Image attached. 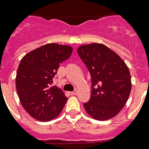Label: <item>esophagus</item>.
Here are the masks:
<instances>
[{"mask_svg": "<svg viewBox=\"0 0 149 149\" xmlns=\"http://www.w3.org/2000/svg\"><path fill=\"white\" fill-rule=\"evenodd\" d=\"M77 93V90H74L73 91L69 92V95H76Z\"/></svg>", "mask_w": 149, "mask_h": 149, "instance_id": "34e87169", "label": "esophagus"}]
</instances>
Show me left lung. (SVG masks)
Returning a JSON list of instances; mask_svg holds the SVG:
<instances>
[{"mask_svg": "<svg viewBox=\"0 0 149 149\" xmlns=\"http://www.w3.org/2000/svg\"><path fill=\"white\" fill-rule=\"evenodd\" d=\"M77 53L91 77V98L84 103V109L95 119H111L124 107L130 96V70L122 58L103 44L82 45Z\"/></svg>", "mask_w": 149, "mask_h": 149, "instance_id": "left-lung-1", "label": "left lung"}]
</instances>
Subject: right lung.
<instances>
[{
	"label": "right lung",
	"instance_id": "add662e5",
	"mask_svg": "<svg viewBox=\"0 0 149 149\" xmlns=\"http://www.w3.org/2000/svg\"><path fill=\"white\" fill-rule=\"evenodd\" d=\"M72 52L71 47L49 43L22 58L16 73V91L25 111L35 119L48 122L62 111L68 99L57 86L51 85L60 64Z\"/></svg>",
	"mask_w": 149,
	"mask_h": 149
}]
</instances>
